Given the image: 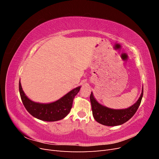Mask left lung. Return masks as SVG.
<instances>
[{
	"label": "left lung",
	"instance_id": "1",
	"mask_svg": "<svg viewBox=\"0 0 159 159\" xmlns=\"http://www.w3.org/2000/svg\"><path fill=\"white\" fill-rule=\"evenodd\" d=\"M143 95L142 92L137 102L127 109H111L99 103L94 98L93 93L90 95V102L92 109L93 116L99 123L106 126H117L127 122L136 113L141 104Z\"/></svg>",
	"mask_w": 159,
	"mask_h": 159
}]
</instances>
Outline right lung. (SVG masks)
Here are the masks:
<instances>
[{
	"label": "right lung",
	"instance_id": "add662e5",
	"mask_svg": "<svg viewBox=\"0 0 159 159\" xmlns=\"http://www.w3.org/2000/svg\"><path fill=\"white\" fill-rule=\"evenodd\" d=\"M80 88L81 86H79L73 89L56 102L42 103L33 102L28 98L22 90L20 80L19 81V91L26 109L33 117L44 121H56L66 117L70 113L74 98Z\"/></svg>",
	"mask_w": 159,
	"mask_h": 159
}]
</instances>
